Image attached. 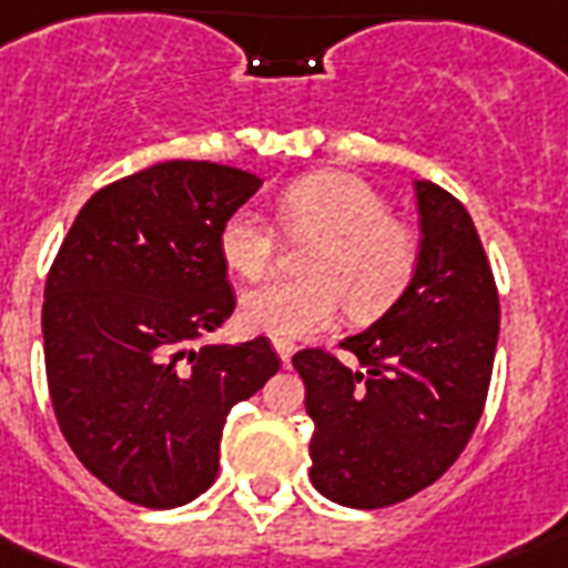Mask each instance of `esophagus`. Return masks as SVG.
Returning a JSON list of instances; mask_svg holds the SVG:
<instances>
[{
    "label": "esophagus",
    "mask_w": 568,
    "mask_h": 568,
    "mask_svg": "<svg viewBox=\"0 0 568 568\" xmlns=\"http://www.w3.org/2000/svg\"><path fill=\"white\" fill-rule=\"evenodd\" d=\"M272 346H275V353H278V358L284 364L293 358V353H296V344L293 341H287V337H272Z\"/></svg>",
    "instance_id": "34e87169"
}]
</instances>
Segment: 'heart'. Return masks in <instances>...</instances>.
Returning a JSON list of instances; mask_svg holds the SVG:
<instances>
[{
    "label": "heart",
    "instance_id": "obj_1",
    "mask_svg": "<svg viewBox=\"0 0 568 568\" xmlns=\"http://www.w3.org/2000/svg\"><path fill=\"white\" fill-rule=\"evenodd\" d=\"M293 236H320L307 272L314 278H270L245 290L240 311L254 332L298 337L349 314L376 316L415 278L420 243L415 227L390 215L388 197L346 171H316L293 180L275 201ZM275 231L252 206L227 215L219 231L224 263L245 278H261L275 261Z\"/></svg>",
    "mask_w": 568,
    "mask_h": 568
}]
</instances>
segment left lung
Instances as JSON below:
<instances>
[{"instance_id":"1","label":"left lung","mask_w":568,"mask_h":568,"mask_svg":"<svg viewBox=\"0 0 568 568\" xmlns=\"http://www.w3.org/2000/svg\"><path fill=\"white\" fill-rule=\"evenodd\" d=\"M415 186V278L371 328L337 344L358 367L325 349L293 355L314 420L311 483L353 509L433 486L471 442L489 394L500 325L489 257L463 201L429 180Z\"/></svg>"}]
</instances>
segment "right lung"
<instances>
[{"instance_id": "right-lung-1", "label": "right lung", "mask_w": 568, "mask_h": 568, "mask_svg": "<svg viewBox=\"0 0 568 568\" xmlns=\"http://www.w3.org/2000/svg\"><path fill=\"white\" fill-rule=\"evenodd\" d=\"M263 180L171 160L88 197L43 287L61 435L97 480L148 509L213 486L227 412L281 367L266 337L195 346L234 314L219 231Z\"/></svg>"}]
</instances>
